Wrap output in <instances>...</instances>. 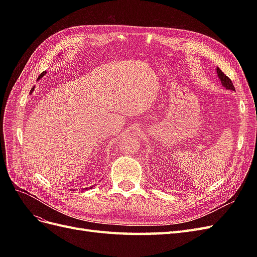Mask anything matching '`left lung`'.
<instances>
[{"instance_id": "8db88e82", "label": "left lung", "mask_w": 257, "mask_h": 257, "mask_svg": "<svg viewBox=\"0 0 257 257\" xmlns=\"http://www.w3.org/2000/svg\"><path fill=\"white\" fill-rule=\"evenodd\" d=\"M216 72H217V75H219V78L221 79V82H222V84L224 85L225 88H226L227 90H231V91H235V87H234V84H232V82H231V80L228 78V77L225 75L221 69L217 67L216 68Z\"/></svg>"}]
</instances>
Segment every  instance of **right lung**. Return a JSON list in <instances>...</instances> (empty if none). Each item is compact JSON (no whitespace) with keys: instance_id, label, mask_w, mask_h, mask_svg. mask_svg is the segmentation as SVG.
I'll list each match as a JSON object with an SVG mask.
<instances>
[{"instance_id":"add662e5","label":"right lung","mask_w":257,"mask_h":257,"mask_svg":"<svg viewBox=\"0 0 257 257\" xmlns=\"http://www.w3.org/2000/svg\"><path fill=\"white\" fill-rule=\"evenodd\" d=\"M45 74H46V72L44 71L43 73H41V75H40V77H38V78H41V77H43ZM32 90H33V89H32ZM91 188H92V186H91ZM88 189H90V188H87V190H88Z\"/></svg>"}]
</instances>
